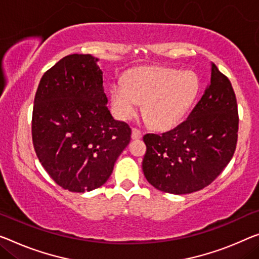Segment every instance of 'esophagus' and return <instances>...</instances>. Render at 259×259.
I'll return each instance as SVG.
<instances>
[{
  "label": "esophagus",
  "mask_w": 259,
  "mask_h": 259,
  "mask_svg": "<svg viewBox=\"0 0 259 259\" xmlns=\"http://www.w3.org/2000/svg\"><path fill=\"white\" fill-rule=\"evenodd\" d=\"M142 138V133L141 131H139L138 128H132V139L133 140H139V139Z\"/></svg>",
  "instance_id": "1"
}]
</instances>
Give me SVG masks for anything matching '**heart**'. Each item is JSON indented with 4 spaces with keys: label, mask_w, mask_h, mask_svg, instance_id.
I'll return each instance as SVG.
<instances>
[{
    "label": "heart",
    "mask_w": 259,
    "mask_h": 259,
    "mask_svg": "<svg viewBox=\"0 0 259 259\" xmlns=\"http://www.w3.org/2000/svg\"><path fill=\"white\" fill-rule=\"evenodd\" d=\"M199 82L192 71L139 67L111 87V104L121 119H131L143 102V114L158 130L180 124L197 96Z\"/></svg>",
    "instance_id": "obj_1"
}]
</instances>
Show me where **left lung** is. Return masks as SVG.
<instances>
[{"label":"left lung","mask_w":259,"mask_h":259,"mask_svg":"<svg viewBox=\"0 0 259 259\" xmlns=\"http://www.w3.org/2000/svg\"><path fill=\"white\" fill-rule=\"evenodd\" d=\"M237 131V103L232 83L212 63L210 83L188 119L169 132L143 137L146 180L155 189L174 194L204 189L232 160Z\"/></svg>","instance_id":"1"}]
</instances>
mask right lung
Returning a JSON list of instances; mask_svg holds the SVG:
<instances>
[{"mask_svg":"<svg viewBox=\"0 0 259 259\" xmlns=\"http://www.w3.org/2000/svg\"><path fill=\"white\" fill-rule=\"evenodd\" d=\"M90 54H70L42 75L34 97L35 154L70 192L101 188L131 140L130 126L107 109L103 71Z\"/></svg>","mask_w":259,"mask_h":259,"instance_id":"add662e5","label":"right lung"}]
</instances>
